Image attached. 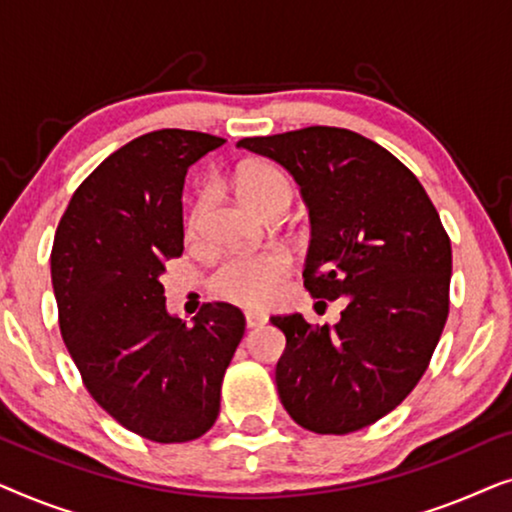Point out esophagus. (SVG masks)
Instances as JSON below:
<instances>
[{"label":"esophagus","instance_id":"esophagus-1","mask_svg":"<svg viewBox=\"0 0 512 512\" xmlns=\"http://www.w3.org/2000/svg\"><path fill=\"white\" fill-rule=\"evenodd\" d=\"M244 319H247V326L249 328H258V326H263L265 321H268V317H265L263 312H256V310L244 312Z\"/></svg>","mask_w":512,"mask_h":512}]
</instances>
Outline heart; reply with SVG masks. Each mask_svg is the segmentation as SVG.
I'll return each instance as SVG.
<instances>
[{
    "instance_id": "b5f03b06",
    "label": "heart",
    "mask_w": 512,
    "mask_h": 512,
    "mask_svg": "<svg viewBox=\"0 0 512 512\" xmlns=\"http://www.w3.org/2000/svg\"><path fill=\"white\" fill-rule=\"evenodd\" d=\"M235 186L240 198L261 214L277 205L289 207L293 198L289 177L272 163L240 165L235 172ZM200 205L202 202L193 207L188 219L191 228L198 223ZM289 268L291 258L282 249L263 251V254H233L216 265L209 277V289L235 305L261 307L275 298Z\"/></svg>"
}]
</instances>
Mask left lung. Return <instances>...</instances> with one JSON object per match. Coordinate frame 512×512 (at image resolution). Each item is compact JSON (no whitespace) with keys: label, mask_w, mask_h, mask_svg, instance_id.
I'll list each match as a JSON object with an SVG mask.
<instances>
[{"label":"left lung","mask_w":512,"mask_h":512,"mask_svg":"<svg viewBox=\"0 0 512 512\" xmlns=\"http://www.w3.org/2000/svg\"><path fill=\"white\" fill-rule=\"evenodd\" d=\"M237 146L293 174L312 223L305 289L347 303L335 326L270 319L286 335L282 405L324 436L375 424L417 387L445 328L450 235L415 174L359 132L312 125Z\"/></svg>","instance_id":"obj_1"}]
</instances>
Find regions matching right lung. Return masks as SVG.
<instances>
[{
  "label": "right lung",
  "mask_w": 512,
  "mask_h": 512,
  "mask_svg": "<svg viewBox=\"0 0 512 512\" xmlns=\"http://www.w3.org/2000/svg\"><path fill=\"white\" fill-rule=\"evenodd\" d=\"M226 139L165 128L104 158L62 214L51 251L67 352L88 394L153 443L212 429L244 314L205 303L195 324L170 317L160 275L184 251L181 191L188 167Z\"/></svg>",
  "instance_id": "1"
}]
</instances>
